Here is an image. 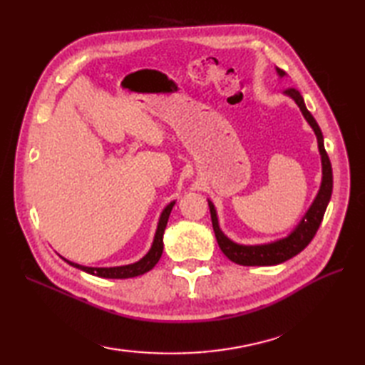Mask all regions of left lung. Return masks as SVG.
I'll return each mask as SVG.
<instances>
[{
  "mask_svg": "<svg viewBox=\"0 0 365 365\" xmlns=\"http://www.w3.org/2000/svg\"><path fill=\"white\" fill-rule=\"evenodd\" d=\"M277 73L281 76L285 75V72L281 71V68H277ZM285 94L290 96L294 102H297L302 115H304L306 120L309 122V125L314 128L315 135H317V141H319V149H320V155H322V165H323L322 187H320L319 195H317V197L314 200V204L311 205L309 212L299 222V226L294 229L287 238H282V240H279V242L268 243V245L245 246V245H237L234 242H230V240L222 234L220 226H218V218H216V212H215L213 204L208 202V207H210L212 224H213L216 242H218L224 255H226L229 260L238 263V265H245V267L277 265V263H282L285 260L294 257L297 254H299L315 237L317 230H319L320 224H322L324 212H327L329 199H331L332 168H331V161H329L328 153H327V150H324L322 130L319 127V123H317V120L314 119V115L307 111L304 100H302V96L299 94L298 89L287 88Z\"/></svg>",
  "mask_w": 365,
  "mask_h": 365,
  "instance_id": "left-lung-1",
  "label": "left lung"
}]
</instances>
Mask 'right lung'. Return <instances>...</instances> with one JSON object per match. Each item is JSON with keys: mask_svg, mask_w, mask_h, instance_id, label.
Masks as SVG:
<instances>
[{"mask_svg": "<svg viewBox=\"0 0 365 365\" xmlns=\"http://www.w3.org/2000/svg\"><path fill=\"white\" fill-rule=\"evenodd\" d=\"M175 202H170L165 210H163L161 216H160V222H158V229H157V234H155L153 238V245L150 247V251L147 252L144 257L136 262V263H131V265H125V267H114V268H92V267H83L78 265V263H73V262H68L72 267L80 268L83 271H86L89 274H96L100 277H108V279H127V277H136V276H141L147 271H150L155 265H157L161 254H163V234H165V229H166V224L169 220V215L170 210H173Z\"/></svg>", "mask_w": 365, "mask_h": 365, "instance_id": "right-lung-1", "label": "right lung"}]
</instances>
